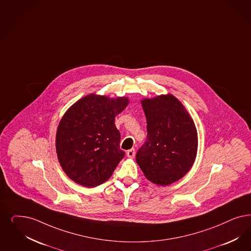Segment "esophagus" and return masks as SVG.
<instances>
[{
	"instance_id": "esophagus-1",
	"label": "esophagus",
	"mask_w": 251,
	"mask_h": 251,
	"mask_svg": "<svg viewBox=\"0 0 251 251\" xmlns=\"http://www.w3.org/2000/svg\"><path fill=\"white\" fill-rule=\"evenodd\" d=\"M126 154H127V156H128L129 158H133L134 156H135V149H134V148H131V149L127 151Z\"/></svg>"
}]
</instances>
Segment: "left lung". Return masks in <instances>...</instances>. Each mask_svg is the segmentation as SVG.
Masks as SVG:
<instances>
[{
  "label": "left lung",
  "mask_w": 251,
  "mask_h": 251,
  "mask_svg": "<svg viewBox=\"0 0 251 251\" xmlns=\"http://www.w3.org/2000/svg\"><path fill=\"white\" fill-rule=\"evenodd\" d=\"M147 123V138L136 154L146 178L166 186L188 173L198 153V130L190 114L174 95L141 100Z\"/></svg>",
  "instance_id": "obj_1"
}]
</instances>
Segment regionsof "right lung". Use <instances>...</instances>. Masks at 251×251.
<instances>
[{
    "mask_svg": "<svg viewBox=\"0 0 251 251\" xmlns=\"http://www.w3.org/2000/svg\"><path fill=\"white\" fill-rule=\"evenodd\" d=\"M129 104L128 97L91 94L72 104L58 124L55 148L63 171L79 185L106 182L125 155L115 118Z\"/></svg>",
    "mask_w": 251,
    "mask_h": 251,
    "instance_id": "1",
    "label": "right lung"
}]
</instances>
